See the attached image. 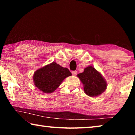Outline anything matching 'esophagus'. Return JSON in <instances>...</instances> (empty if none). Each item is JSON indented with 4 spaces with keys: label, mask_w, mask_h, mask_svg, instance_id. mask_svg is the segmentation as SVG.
Wrapping results in <instances>:
<instances>
[{
    "label": "esophagus",
    "mask_w": 135,
    "mask_h": 135,
    "mask_svg": "<svg viewBox=\"0 0 135 135\" xmlns=\"http://www.w3.org/2000/svg\"><path fill=\"white\" fill-rule=\"evenodd\" d=\"M71 73H72V74L74 75V76H76V75L77 74V71L76 70V71H73Z\"/></svg>",
    "instance_id": "obj_1"
}]
</instances>
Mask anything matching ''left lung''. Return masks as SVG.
<instances>
[{
  "mask_svg": "<svg viewBox=\"0 0 135 135\" xmlns=\"http://www.w3.org/2000/svg\"><path fill=\"white\" fill-rule=\"evenodd\" d=\"M77 76L84 84V92L89 97L100 95L106 89V81L92 66L86 67L84 72L77 74Z\"/></svg>",
  "mask_w": 135,
  "mask_h": 135,
  "instance_id": "left-lung-1",
  "label": "left lung"
}]
</instances>
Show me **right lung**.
<instances>
[{"label":"right lung","instance_id":"1","mask_svg":"<svg viewBox=\"0 0 135 135\" xmlns=\"http://www.w3.org/2000/svg\"><path fill=\"white\" fill-rule=\"evenodd\" d=\"M71 76L67 68L52 62L35 72L33 80L35 86L44 93H52L60 85L64 79Z\"/></svg>","mask_w":135,"mask_h":135}]
</instances>
